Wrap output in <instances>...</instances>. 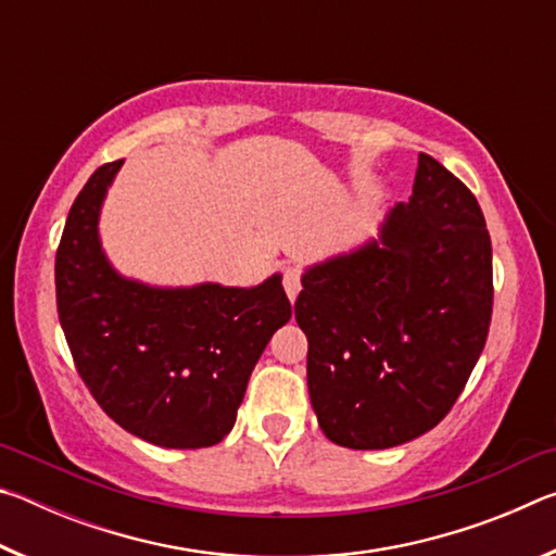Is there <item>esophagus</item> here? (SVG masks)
<instances>
[{"label":"esophagus","instance_id":"1","mask_svg":"<svg viewBox=\"0 0 556 556\" xmlns=\"http://www.w3.org/2000/svg\"><path fill=\"white\" fill-rule=\"evenodd\" d=\"M285 291H287V296H289L291 304H294L296 296H299V291H301V269H296V267H287L285 269Z\"/></svg>","mask_w":556,"mask_h":556}]
</instances>
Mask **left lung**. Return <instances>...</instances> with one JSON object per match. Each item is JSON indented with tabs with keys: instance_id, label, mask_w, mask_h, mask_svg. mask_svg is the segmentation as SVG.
Instances as JSON below:
<instances>
[{
	"instance_id": "left-lung-1",
	"label": "left lung",
	"mask_w": 556,
	"mask_h": 556,
	"mask_svg": "<svg viewBox=\"0 0 556 556\" xmlns=\"http://www.w3.org/2000/svg\"><path fill=\"white\" fill-rule=\"evenodd\" d=\"M294 304L318 427L338 446L392 448L454 407L483 353L493 250L473 193L419 154L412 199L378 238L306 267Z\"/></svg>"
}]
</instances>
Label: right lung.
<instances>
[{"instance_id": "1", "label": "right lung", "mask_w": 556, "mask_h": 556, "mask_svg": "<svg viewBox=\"0 0 556 556\" xmlns=\"http://www.w3.org/2000/svg\"><path fill=\"white\" fill-rule=\"evenodd\" d=\"M125 162L100 166L65 220L55 301L75 368L117 425L164 448L230 434L248 380L291 318L281 275L257 287H154L119 275L100 240V211Z\"/></svg>"}]
</instances>
